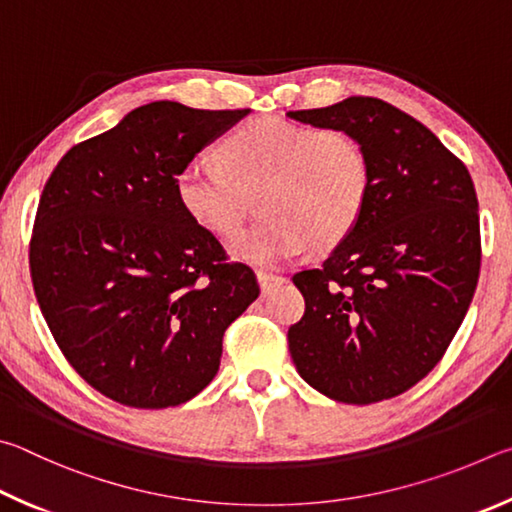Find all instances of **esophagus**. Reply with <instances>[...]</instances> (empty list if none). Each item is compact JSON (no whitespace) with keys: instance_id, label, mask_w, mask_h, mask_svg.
I'll use <instances>...</instances> for the list:
<instances>
[{"instance_id":"esophagus-1","label":"esophagus","mask_w":512,"mask_h":512,"mask_svg":"<svg viewBox=\"0 0 512 512\" xmlns=\"http://www.w3.org/2000/svg\"><path fill=\"white\" fill-rule=\"evenodd\" d=\"M256 279H258V285H261V290L267 294L272 288H276V285L285 283V276L281 274H272V272H265V270H258L256 272Z\"/></svg>"}]
</instances>
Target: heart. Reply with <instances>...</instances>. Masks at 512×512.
I'll return each mask as SVG.
<instances>
[{
    "label": "heart",
    "instance_id": "heart-1",
    "mask_svg": "<svg viewBox=\"0 0 512 512\" xmlns=\"http://www.w3.org/2000/svg\"><path fill=\"white\" fill-rule=\"evenodd\" d=\"M220 166L191 161L175 177L177 200L197 227L231 238L261 197L265 218L231 245L238 261L274 267L335 249L362 220L371 161L351 132L256 116L218 146Z\"/></svg>",
    "mask_w": 512,
    "mask_h": 512
}]
</instances>
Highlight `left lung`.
<instances>
[{"label": "left lung", "instance_id": "left-lung-1", "mask_svg": "<svg viewBox=\"0 0 512 512\" xmlns=\"http://www.w3.org/2000/svg\"><path fill=\"white\" fill-rule=\"evenodd\" d=\"M288 116L351 132L371 161L362 220L319 270L292 276L306 299L288 330L292 362L337 402L396 398L441 362L477 290L472 177L432 130L380 98Z\"/></svg>", "mask_w": 512, "mask_h": 512}]
</instances>
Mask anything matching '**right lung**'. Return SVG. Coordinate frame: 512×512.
<instances>
[{
    "mask_svg": "<svg viewBox=\"0 0 512 512\" xmlns=\"http://www.w3.org/2000/svg\"><path fill=\"white\" fill-rule=\"evenodd\" d=\"M247 114L141 105L71 148L44 184L35 297L80 378L125 407L197 396L220 369L224 330L261 294L175 191L179 170Z\"/></svg>",
    "mask_w": 512,
    "mask_h": 512,
    "instance_id": "obj_1",
    "label": "right lung"
}]
</instances>
